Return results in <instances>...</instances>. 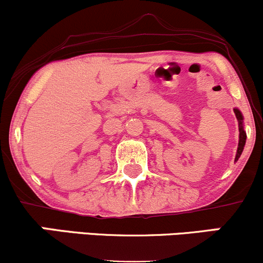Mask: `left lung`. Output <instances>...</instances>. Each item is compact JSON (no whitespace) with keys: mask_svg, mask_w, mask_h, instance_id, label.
Here are the masks:
<instances>
[{"mask_svg":"<svg viewBox=\"0 0 263 263\" xmlns=\"http://www.w3.org/2000/svg\"><path fill=\"white\" fill-rule=\"evenodd\" d=\"M234 112L236 115V119L238 121V146H237V152H236V157H235V162L238 161L240 156L242 155V151L245 148V144H246V132H245V126H243V116L241 114V111L238 108L235 107L234 108Z\"/></svg>","mask_w":263,"mask_h":263,"instance_id":"8db88e82","label":"left lung"}]
</instances>
